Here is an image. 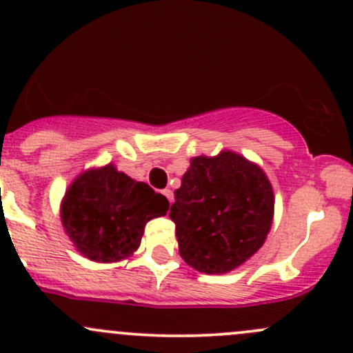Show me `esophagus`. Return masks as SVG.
Returning <instances> with one entry per match:
<instances>
[{
    "label": "esophagus",
    "instance_id": "34e87169",
    "mask_svg": "<svg viewBox=\"0 0 353 353\" xmlns=\"http://www.w3.org/2000/svg\"><path fill=\"white\" fill-rule=\"evenodd\" d=\"M162 194H164L165 198L169 199V203H172V199H174V194H172V191H170V189H164V191H162Z\"/></svg>",
    "mask_w": 353,
    "mask_h": 353
}]
</instances>
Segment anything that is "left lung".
Segmentation results:
<instances>
[{
	"label": "left lung",
	"mask_w": 353,
	"mask_h": 353,
	"mask_svg": "<svg viewBox=\"0 0 353 353\" xmlns=\"http://www.w3.org/2000/svg\"><path fill=\"white\" fill-rule=\"evenodd\" d=\"M272 214L264 170L226 150L192 159L169 216L184 262L199 272L225 274L262 247Z\"/></svg>",
	"instance_id": "8db88e82"
}]
</instances>
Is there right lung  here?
<instances>
[{
	"label": "right lung",
	"mask_w": 353,
	"mask_h": 353,
	"mask_svg": "<svg viewBox=\"0 0 353 353\" xmlns=\"http://www.w3.org/2000/svg\"><path fill=\"white\" fill-rule=\"evenodd\" d=\"M169 210L165 196L114 165L81 174L62 201V225L84 257L117 262L139 248L143 228Z\"/></svg>",
	"instance_id": "1"
}]
</instances>
